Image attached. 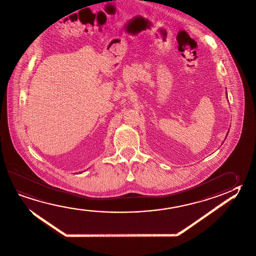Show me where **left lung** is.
<instances>
[{
	"instance_id": "obj_1",
	"label": "left lung",
	"mask_w": 256,
	"mask_h": 256,
	"mask_svg": "<svg viewBox=\"0 0 256 256\" xmlns=\"http://www.w3.org/2000/svg\"><path fill=\"white\" fill-rule=\"evenodd\" d=\"M228 134H226V136H228Z\"/></svg>"
}]
</instances>
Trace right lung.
<instances>
[{
    "mask_svg": "<svg viewBox=\"0 0 256 256\" xmlns=\"http://www.w3.org/2000/svg\"><path fill=\"white\" fill-rule=\"evenodd\" d=\"M80 173H82V172H80Z\"/></svg>",
    "mask_w": 256,
    "mask_h": 256,
    "instance_id": "add662e5",
    "label": "right lung"
}]
</instances>
